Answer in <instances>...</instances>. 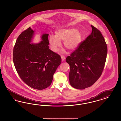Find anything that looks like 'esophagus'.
<instances>
[{
  "label": "esophagus",
  "instance_id": "obj_1",
  "mask_svg": "<svg viewBox=\"0 0 121 121\" xmlns=\"http://www.w3.org/2000/svg\"><path fill=\"white\" fill-rule=\"evenodd\" d=\"M61 59H62V61L63 62V61H64V60L65 59V57L63 55H62V56H61Z\"/></svg>",
  "mask_w": 121,
  "mask_h": 121
}]
</instances>
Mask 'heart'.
Instances as JSON below:
<instances>
[{
    "mask_svg": "<svg viewBox=\"0 0 121 121\" xmlns=\"http://www.w3.org/2000/svg\"><path fill=\"white\" fill-rule=\"evenodd\" d=\"M82 40L80 32L73 28L60 29L56 32L55 36L51 35L49 43L52 50L58 51L61 47V42L63 41V45L69 50H74L79 46Z\"/></svg>",
    "mask_w": 121,
    "mask_h": 121,
    "instance_id": "obj_1",
    "label": "heart"
}]
</instances>
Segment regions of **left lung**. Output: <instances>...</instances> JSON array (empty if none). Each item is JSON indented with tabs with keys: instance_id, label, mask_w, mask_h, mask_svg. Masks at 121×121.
<instances>
[{
	"instance_id": "8db88e82",
	"label": "left lung",
	"mask_w": 121,
	"mask_h": 121,
	"mask_svg": "<svg viewBox=\"0 0 121 121\" xmlns=\"http://www.w3.org/2000/svg\"><path fill=\"white\" fill-rule=\"evenodd\" d=\"M92 32L66 61L70 66V84L78 89L92 85L100 78L106 60L107 44L101 32L91 25Z\"/></svg>"
}]
</instances>
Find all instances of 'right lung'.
Listing matches in <instances>:
<instances>
[{
    "instance_id": "add662e5",
    "label": "right lung",
    "mask_w": 121,
    "mask_h": 121,
    "mask_svg": "<svg viewBox=\"0 0 121 121\" xmlns=\"http://www.w3.org/2000/svg\"><path fill=\"white\" fill-rule=\"evenodd\" d=\"M35 31L30 27L19 35L13 50V62L21 79L29 86L43 90L49 86L61 58L51 51L48 34L42 35L38 43H31Z\"/></svg>"
}]
</instances>
